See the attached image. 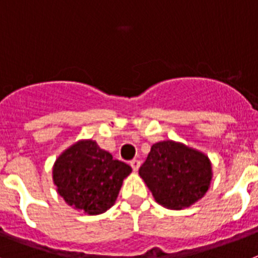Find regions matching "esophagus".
<instances>
[{
    "label": "esophagus",
    "mask_w": 258,
    "mask_h": 258,
    "mask_svg": "<svg viewBox=\"0 0 258 258\" xmlns=\"http://www.w3.org/2000/svg\"><path fill=\"white\" fill-rule=\"evenodd\" d=\"M131 166L133 168L134 172H138V169H140V166H141V161L134 159V160L131 161Z\"/></svg>",
    "instance_id": "esophagus-1"
}]
</instances>
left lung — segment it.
<instances>
[{"label":"left lung","instance_id":"1","mask_svg":"<svg viewBox=\"0 0 258 258\" xmlns=\"http://www.w3.org/2000/svg\"><path fill=\"white\" fill-rule=\"evenodd\" d=\"M140 175L160 206L179 211L206 195L213 173L206 154L183 143L163 141L152 145Z\"/></svg>","mask_w":258,"mask_h":258}]
</instances>
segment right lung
Here are the masks:
<instances>
[{
  "label": "right lung",
  "instance_id": "obj_1",
  "mask_svg": "<svg viewBox=\"0 0 258 258\" xmlns=\"http://www.w3.org/2000/svg\"><path fill=\"white\" fill-rule=\"evenodd\" d=\"M131 173V166L113 160L95 141L83 140L59 155L52 181L68 206L94 216L115 204L122 181Z\"/></svg>",
  "mask_w": 258,
  "mask_h": 258
}]
</instances>
